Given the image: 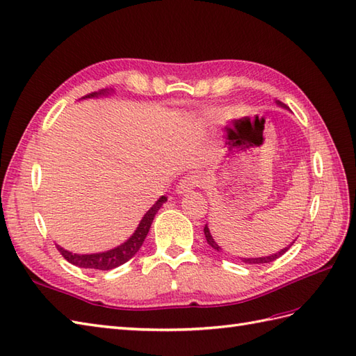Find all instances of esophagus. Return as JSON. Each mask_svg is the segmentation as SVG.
I'll return each instance as SVG.
<instances>
[{"label": "esophagus", "mask_w": 356, "mask_h": 356, "mask_svg": "<svg viewBox=\"0 0 356 356\" xmlns=\"http://www.w3.org/2000/svg\"><path fill=\"white\" fill-rule=\"evenodd\" d=\"M200 184H202V180H200L197 176L188 175V176H185L184 179H180L176 191H177L179 195H184V194L189 193L191 189H194V188L200 186Z\"/></svg>", "instance_id": "34e87169"}]
</instances>
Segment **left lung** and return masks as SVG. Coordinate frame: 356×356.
I'll return each mask as SVG.
<instances>
[{"instance_id":"8db88e82","label":"left lung","mask_w":356,"mask_h":356,"mask_svg":"<svg viewBox=\"0 0 356 356\" xmlns=\"http://www.w3.org/2000/svg\"><path fill=\"white\" fill-rule=\"evenodd\" d=\"M275 104L278 105V106H281V108H284V109H287V106L282 104V102H280V100H275ZM204 236H206V241H207V243L211 245V247L215 250V251H218V252H222V248L220 247V245H218L216 242H215V239L212 238V234H211V230H209V227H207V224L204 225ZM295 243V241L291 242L289 247H286V248H282L281 251H278V252H275V254H270V256H265V257H248V259H245V257H239L243 263H250V265H260V263H270V261H273V260H277V259H280L282 254H284L291 245Z\"/></svg>"}]
</instances>
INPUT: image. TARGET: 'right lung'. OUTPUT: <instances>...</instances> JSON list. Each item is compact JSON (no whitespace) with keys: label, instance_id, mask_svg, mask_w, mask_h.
Here are the masks:
<instances>
[{"label":"right lung","instance_id":"add662e5","mask_svg":"<svg viewBox=\"0 0 356 356\" xmlns=\"http://www.w3.org/2000/svg\"><path fill=\"white\" fill-rule=\"evenodd\" d=\"M113 88H104L100 91H96V93H91L84 96L83 99H93V97H102V96H108L113 93ZM81 99V100H83ZM167 202V197L162 195L156 203H154L145 215L143 216V220L140 221L138 227H136V230L132 233V236L127 241H124L123 243L118 245V247L113 248V250H108L104 252H95V254H76V252H72L67 251L60 245H57L58 251L61 252V256L65 257L69 263H72L74 266L78 268H86V269H99V270H109V269H114L122 266L123 263H126L127 260H131L138 250L141 248V245L145 239V236H147L149 230H150V225L153 222V218L154 215L158 213L159 209L162 207V204Z\"/></svg>","mask_w":356,"mask_h":356}]
</instances>
